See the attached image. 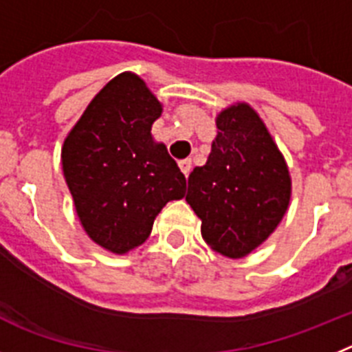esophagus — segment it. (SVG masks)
Listing matches in <instances>:
<instances>
[{
  "label": "esophagus",
  "mask_w": 352,
  "mask_h": 352,
  "mask_svg": "<svg viewBox=\"0 0 352 352\" xmlns=\"http://www.w3.org/2000/svg\"><path fill=\"white\" fill-rule=\"evenodd\" d=\"M179 168H180V172L188 177L189 172H191V159H182V161H179Z\"/></svg>",
  "instance_id": "34e87169"
}]
</instances>
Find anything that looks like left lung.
<instances>
[{
	"instance_id": "1",
	"label": "left lung",
	"mask_w": 352,
	"mask_h": 352,
	"mask_svg": "<svg viewBox=\"0 0 352 352\" xmlns=\"http://www.w3.org/2000/svg\"><path fill=\"white\" fill-rule=\"evenodd\" d=\"M209 159L188 180V201L214 252L241 258L273 234L290 200L285 159L261 117L235 104L216 118Z\"/></svg>"
}]
</instances>
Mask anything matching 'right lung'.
I'll return each instance as SVG.
<instances>
[{
    "instance_id": "right-lung-1",
    "label": "right lung",
    "mask_w": 352,
    "mask_h": 352,
    "mask_svg": "<svg viewBox=\"0 0 352 352\" xmlns=\"http://www.w3.org/2000/svg\"><path fill=\"white\" fill-rule=\"evenodd\" d=\"M161 104L142 79L120 74L94 97L62 148L63 175L79 221L102 248L145 243L155 216L186 195V177L152 138Z\"/></svg>"
}]
</instances>
